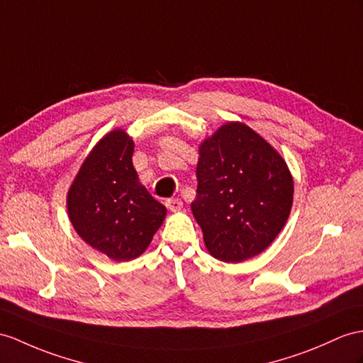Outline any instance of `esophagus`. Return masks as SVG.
Wrapping results in <instances>:
<instances>
[{"mask_svg":"<svg viewBox=\"0 0 363 363\" xmlns=\"http://www.w3.org/2000/svg\"><path fill=\"white\" fill-rule=\"evenodd\" d=\"M166 208L171 212H177L183 208V203L179 199H169V200H166Z\"/></svg>","mask_w":363,"mask_h":363,"instance_id":"esophagus-1","label":"esophagus"}]
</instances>
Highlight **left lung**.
<instances>
[{"mask_svg": "<svg viewBox=\"0 0 363 363\" xmlns=\"http://www.w3.org/2000/svg\"><path fill=\"white\" fill-rule=\"evenodd\" d=\"M192 214L212 257L237 263L276 240L293 208L294 180L276 149L240 121L199 145Z\"/></svg>", "mask_w": 363, "mask_h": 363, "instance_id": "1", "label": "left lung"}]
</instances>
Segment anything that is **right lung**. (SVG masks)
Here are the masks:
<instances>
[{
    "instance_id": "1",
    "label": "right lung",
    "mask_w": 363,
    "mask_h": 363,
    "mask_svg": "<svg viewBox=\"0 0 363 363\" xmlns=\"http://www.w3.org/2000/svg\"><path fill=\"white\" fill-rule=\"evenodd\" d=\"M132 154L134 140L125 129L108 132L67 191V216L77 234L115 262L143 254L166 217V208L140 183Z\"/></svg>"
}]
</instances>
